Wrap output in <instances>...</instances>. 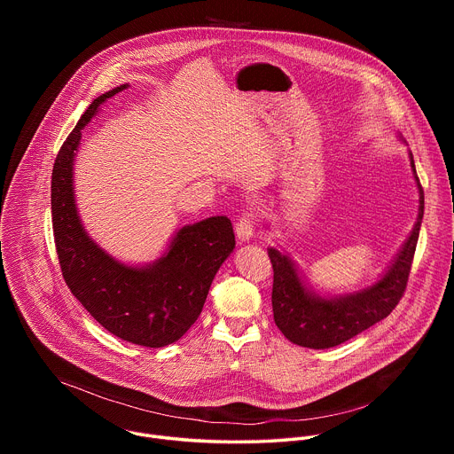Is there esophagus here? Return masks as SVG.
Listing matches in <instances>:
<instances>
[{
  "label": "esophagus",
  "instance_id": "obj_1",
  "mask_svg": "<svg viewBox=\"0 0 454 454\" xmlns=\"http://www.w3.org/2000/svg\"><path fill=\"white\" fill-rule=\"evenodd\" d=\"M253 231H254V221H253V215L251 214H244L240 215V219L237 221L235 224V233L239 237V240L246 242L253 237Z\"/></svg>",
  "mask_w": 454,
  "mask_h": 454
}]
</instances>
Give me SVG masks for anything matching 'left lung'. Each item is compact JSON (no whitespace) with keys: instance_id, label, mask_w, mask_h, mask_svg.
<instances>
[{"instance_id":"obj_1","label":"left lung","mask_w":454,"mask_h":454,"mask_svg":"<svg viewBox=\"0 0 454 454\" xmlns=\"http://www.w3.org/2000/svg\"><path fill=\"white\" fill-rule=\"evenodd\" d=\"M410 161L419 188V217L392 266L370 287L333 298L319 296L305 287L294 262L286 253L268 247L275 273L273 316L277 327L291 343L317 350L341 345L384 319L401 301L424 217V190L411 153Z\"/></svg>"}]
</instances>
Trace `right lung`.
Returning <instances> with one entry per match:
<instances>
[{"label": "right lung", "mask_w": 454, "mask_h": 454, "mask_svg": "<svg viewBox=\"0 0 454 454\" xmlns=\"http://www.w3.org/2000/svg\"><path fill=\"white\" fill-rule=\"evenodd\" d=\"M125 88L95 98L62 144L51 172V224L62 277L84 309L116 338L160 348L177 341L200 317L235 235L228 217H208L179 228L158 261L138 268L118 262L86 233L75 205V154L82 129Z\"/></svg>", "instance_id": "obj_1"}]
</instances>
